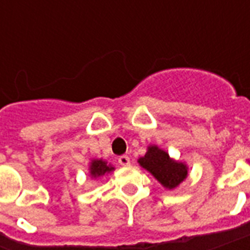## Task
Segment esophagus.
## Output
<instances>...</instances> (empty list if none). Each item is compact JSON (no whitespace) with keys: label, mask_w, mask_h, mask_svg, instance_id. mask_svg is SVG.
I'll return each mask as SVG.
<instances>
[{"label":"esophagus","mask_w":250,"mask_h":250,"mask_svg":"<svg viewBox=\"0 0 250 250\" xmlns=\"http://www.w3.org/2000/svg\"><path fill=\"white\" fill-rule=\"evenodd\" d=\"M118 162L122 165V166H128L129 165V157L128 156H121L119 158H118Z\"/></svg>","instance_id":"1"}]
</instances>
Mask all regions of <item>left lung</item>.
I'll list each match as a JSON object with an SVG mask.
<instances>
[{
  "label": "left lung",
  "instance_id": "obj_1",
  "mask_svg": "<svg viewBox=\"0 0 250 250\" xmlns=\"http://www.w3.org/2000/svg\"><path fill=\"white\" fill-rule=\"evenodd\" d=\"M139 164L168 189L179 186L188 174L186 165L171 160L166 152L157 146H149L146 154L139 160Z\"/></svg>",
  "mask_w": 250,
  "mask_h": 250
}]
</instances>
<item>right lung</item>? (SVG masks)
I'll list each match as a JSON object with an SVG mask.
<instances>
[{"mask_svg":"<svg viewBox=\"0 0 250 250\" xmlns=\"http://www.w3.org/2000/svg\"><path fill=\"white\" fill-rule=\"evenodd\" d=\"M111 170H114V167H111L107 164H106L105 161H93L92 165H90V175L94 176V178H98V176H101V175H105L106 172H110Z\"/></svg>","mask_w":250,"mask_h":250,"instance_id":"1","label":"right lung"}]
</instances>
